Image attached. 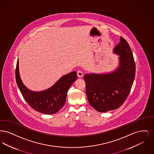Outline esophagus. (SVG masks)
Listing matches in <instances>:
<instances>
[{
    "mask_svg": "<svg viewBox=\"0 0 154 154\" xmlns=\"http://www.w3.org/2000/svg\"><path fill=\"white\" fill-rule=\"evenodd\" d=\"M77 76L79 77H82V76H83V73H82V72L80 71V70H79V71H77Z\"/></svg>",
    "mask_w": 154,
    "mask_h": 154,
    "instance_id": "1",
    "label": "esophagus"
}]
</instances>
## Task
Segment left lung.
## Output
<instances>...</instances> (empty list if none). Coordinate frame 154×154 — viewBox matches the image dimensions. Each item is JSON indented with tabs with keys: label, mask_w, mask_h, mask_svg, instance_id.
<instances>
[{
	"label": "left lung",
	"mask_w": 154,
	"mask_h": 154,
	"mask_svg": "<svg viewBox=\"0 0 154 154\" xmlns=\"http://www.w3.org/2000/svg\"><path fill=\"white\" fill-rule=\"evenodd\" d=\"M113 52L119 55V66L111 73L87 74L84 79L89 104L96 111L107 112L119 108L126 100L135 77L136 65L131 48L121 37Z\"/></svg>",
	"instance_id": "left-lung-1"
}]
</instances>
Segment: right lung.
<instances>
[{"instance_id": "add662e5", "label": "right lung", "mask_w": 154, "mask_h": 154, "mask_svg": "<svg viewBox=\"0 0 154 154\" xmlns=\"http://www.w3.org/2000/svg\"><path fill=\"white\" fill-rule=\"evenodd\" d=\"M77 79V72L74 71L61 77L51 88L39 92H33L23 84L19 74L18 60L17 62L15 79L20 91L30 106L43 114H55L64 106L67 91Z\"/></svg>"}]
</instances>
